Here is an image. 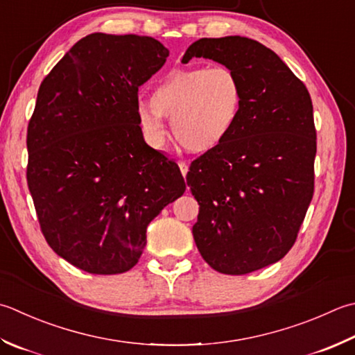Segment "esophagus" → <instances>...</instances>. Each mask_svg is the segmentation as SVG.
Masks as SVG:
<instances>
[{"label": "esophagus", "mask_w": 355, "mask_h": 355, "mask_svg": "<svg viewBox=\"0 0 355 355\" xmlns=\"http://www.w3.org/2000/svg\"><path fill=\"white\" fill-rule=\"evenodd\" d=\"M178 166H180V171H182V173H183V177H186L187 171H189V166H187V163H186V162H183V159H180V162H178Z\"/></svg>", "instance_id": "34e87169"}]
</instances>
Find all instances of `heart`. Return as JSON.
I'll return each instance as SVG.
<instances>
[{
    "mask_svg": "<svg viewBox=\"0 0 355 355\" xmlns=\"http://www.w3.org/2000/svg\"><path fill=\"white\" fill-rule=\"evenodd\" d=\"M243 103L239 75L225 64L192 66L166 73L152 87L150 104L137 107L138 124L148 141H164L163 118L184 149L206 152L231 135Z\"/></svg>",
    "mask_w": 355,
    "mask_h": 355,
    "instance_id": "b5f03b06",
    "label": "heart"
}]
</instances>
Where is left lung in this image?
<instances>
[{
	"label": "left lung",
	"instance_id": "1",
	"mask_svg": "<svg viewBox=\"0 0 355 355\" xmlns=\"http://www.w3.org/2000/svg\"><path fill=\"white\" fill-rule=\"evenodd\" d=\"M192 57L231 67L243 87L231 135L193 159L186 175L200 205L193 240L212 269L249 274L289 252L314 196L311 95L279 55L255 40L201 38L183 60Z\"/></svg>",
	"mask_w": 355,
	"mask_h": 355
}]
</instances>
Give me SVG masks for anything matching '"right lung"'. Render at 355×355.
<instances>
[{
    "instance_id": "1",
    "label": "right lung",
    "mask_w": 355,
    "mask_h": 355,
    "mask_svg": "<svg viewBox=\"0 0 355 355\" xmlns=\"http://www.w3.org/2000/svg\"><path fill=\"white\" fill-rule=\"evenodd\" d=\"M169 57L140 35L81 38L38 90L27 126V186L47 245L89 274H123L146 229L183 196L178 164L146 144L138 87Z\"/></svg>"
}]
</instances>
